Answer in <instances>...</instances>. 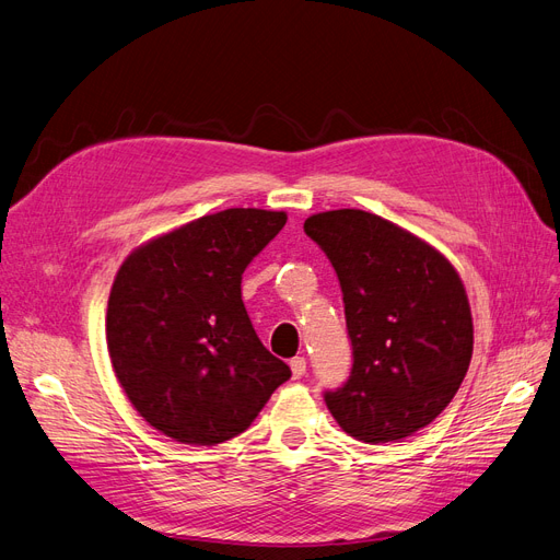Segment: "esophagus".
Segmentation results:
<instances>
[{
    "label": "esophagus",
    "mask_w": 560,
    "mask_h": 560,
    "mask_svg": "<svg viewBox=\"0 0 560 560\" xmlns=\"http://www.w3.org/2000/svg\"><path fill=\"white\" fill-rule=\"evenodd\" d=\"M290 371H293V377L300 380L306 375V359L304 357H295L290 359Z\"/></svg>",
    "instance_id": "34e87169"
}]
</instances>
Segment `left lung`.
<instances>
[{"label":"left lung","instance_id":"1","mask_svg":"<svg viewBox=\"0 0 560 560\" xmlns=\"http://www.w3.org/2000/svg\"><path fill=\"white\" fill-rule=\"evenodd\" d=\"M343 290L350 380L325 394L336 423L366 444L398 442L453 400L474 352L465 283L451 260L382 217L327 210L304 222Z\"/></svg>","mask_w":560,"mask_h":560}]
</instances>
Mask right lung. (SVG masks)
Masks as SVG:
<instances>
[{"mask_svg": "<svg viewBox=\"0 0 560 560\" xmlns=\"http://www.w3.org/2000/svg\"><path fill=\"white\" fill-rule=\"evenodd\" d=\"M288 214L229 208L139 245L112 283L107 350L143 421L191 446L245 432L290 377L242 304V272Z\"/></svg>", "mask_w": 560, "mask_h": 560, "instance_id": "add662e5", "label": "right lung"}]
</instances>
